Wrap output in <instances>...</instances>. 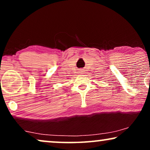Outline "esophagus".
<instances>
[{
    "instance_id": "1",
    "label": "esophagus",
    "mask_w": 150,
    "mask_h": 150,
    "mask_svg": "<svg viewBox=\"0 0 150 150\" xmlns=\"http://www.w3.org/2000/svg\"><path fill=\"white\" fill-rule=\"evenodd\" d=\"M83 71V70H80V73H81V74L83 73V71Z\"/></svg>"
}]
</instances>
